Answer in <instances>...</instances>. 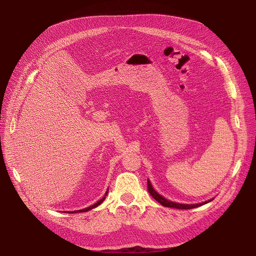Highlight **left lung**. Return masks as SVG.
Instances as JSON below:
<instances>
[{"label": "left lung", "instance_id": "8db88e82", "mask_svg": "<svg viewBox=\"0 0 256 256\" xmlns=\"http://www.w3.org/2000/svg\"><path fill=\"white\" fill-rule=\"evenodd\" d=\"M148 192L149 194L158 202H160L163 206H168V208H179V210H190V208H198V206H200L204 204H208L210 202H212V200H206L204 202H202V204H177V202H170L166 198H164L162 196H160L158 192H155V190L153 188V186H151V182L148 180Z\"/></svg>", "mask_w": 256, "mask_h": 256}]
</instances>
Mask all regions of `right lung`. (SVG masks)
<instances>
[{"label": "right lung", "mask_w": 256, "mask_h": 256, "mask_svg": "<svg viewBox=\"0 0 256 256\" xmlns=\"http://www.w3.org/2000/svg\"><path fill=\"white\" fill-rule=\"evenodd\" d=\"M107 192H106V194H105V196L107 194ZM105 196L100 200H98L96 204H94L93 206H90L89 208H83V210H74V212H72V214H74V212H87V210H92V208H96L97 206H99L100 204H102V202L105 200Z\"/></svg>", "instance_id": "1"}]
</instances>
